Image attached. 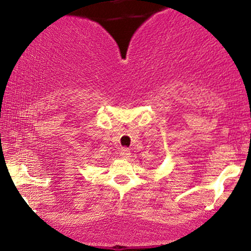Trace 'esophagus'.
Returning a JSON list of instances; mask_svg holds the SVG:
<instances>
[{
    "label": "esophagus",
    "instance_id": "1",
    "mask_svg": "<svg viewBox=\"0 0 251 251\" xmlns=\"http://www.w3.org/2000/svg\"><path fill=\"white\" fill-rule=\"evenodd\" d=\"M119 155L124 158V159H127V158L131 157V151L126 148H122L119 150Z\"/></svg>",
    "mask_w": 251,
    "mask_h": 251
}]
</instances>
